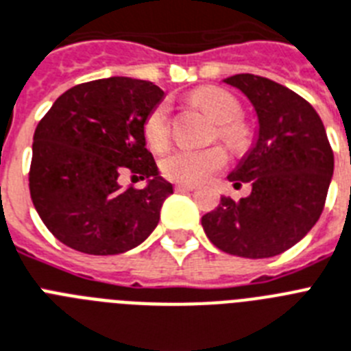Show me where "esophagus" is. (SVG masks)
Wrapping results in <instances>:
<instances>
[{
    "label": "esophagus",
    "mask_w": 351,
    "mask_h": 351,
    "mask_svg": "<svg viewBox=\"0 0 351 351\" xmlns=\"http://www.w3.org/2000/svg\"><path fill=\"white\" fill-rule=\"evenodd\" d=\"M176 190H178V192H193L195 186H192V184H181V182H179V184H176Z\"/></svg>",
    "instance_id": "obj_1"
}]
</instances>
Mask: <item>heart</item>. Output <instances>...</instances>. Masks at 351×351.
I'll use <instances>...</instances> for the list:
<instances>
[{"label":"heart","mask_w":351,"mask_h":351,"mask_svg":"<svg viewBox=\"0 0 351 351\" xmlns=\"http://www.w3.org/2000/svg\"><path fill=\"white\" fill-rule=\"evenodd\" d=\"M197 102L219 123L217 136L219 140L230 145L231 149H239L245 143L244 125H240L239 118L242 114V107L239 100L219 88H202L195 95ZM145 140L154 150H163L170 141V106L169 102H161L149 112L143 123ZM228 156L221 147L192 150L178 149L170 152L161 161V172L167 179L181 184H197L206 181L213 173L224 169Z\"/></svg>","instance_id":"1"}]
</instances>
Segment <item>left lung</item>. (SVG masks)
<instances>
[{"label":"left lung","instance_id":"8db88e82","mask_svg":"<svg viewBox=\"0 0 351 351\" xmlns=\"http://www.w3.org/2000/svg\"><path fill=\"white\" fill-rule=\"evenodd\" d=\"M244 93L258 118L253 147L228 176L251 184L240 201L221 197L202 217L211 244L244 258H269L298 244L319 219L334 176V152L314 107L265 77L224 78Z\"/></svg>","mask_w":351,"mask_h":351}]
</instances>
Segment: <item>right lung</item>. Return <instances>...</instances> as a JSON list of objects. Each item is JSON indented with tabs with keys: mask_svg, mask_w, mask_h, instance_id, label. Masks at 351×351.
<instances>
[{
	"mask_svg": "<svg viewBox=\"0 0 351 351\" xmlns=\"http://www.w3.org/2000/svg\"><path fill=\"white\" fill-rule=\"evenodd\" d=\"M165 98L147 80L111 77L62 93L34 132L30 195L55 239L88 254H120L140 245L173 193L147 150L143 123ZM130 169L147 179L121 189Z\"/></svg>",
	"mask_w": 351,
	"mask_h": 351,
	"instance_id": "1",
	"label": "right lung"
}]
</instances>
